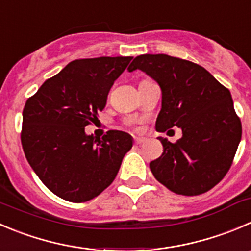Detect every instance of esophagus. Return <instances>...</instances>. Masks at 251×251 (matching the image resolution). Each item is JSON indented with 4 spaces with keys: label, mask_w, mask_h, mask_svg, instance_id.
Wrapping results in <instances>:
<instances>
[{
    "label": "esophagus",
    "mask_w": 251,
    "mask_h": 251,
    "mask_svg": "<svg viewBox=\"0 0 251 251\" xmlns=\"http://www.w3.org/2000/svg\"><path fill=\"white\" fill-rule=\"evenodd\" d=\"M145 138H143V137H136L135 138V143H136V145H141V143H143V142H145Z\"/></svg>",
    "instance_id": "esophagus-1"
}]
</instances>
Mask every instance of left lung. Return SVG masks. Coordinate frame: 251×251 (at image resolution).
Returning a JSON list of instances; mask_svg holds the SVG:
<instances>
[{"mask_svg":"<svg viewBox=\"0 0 251 251\" xmlns=\"http://www.w3.org/2000/svg\"><path fill=\"white\" fill-rule=\"evenodd\" d=\"M127 70L146 72L162 89L155 130L182 131L174 143L159 137L163 153L150 163L155 179L177 195L211 190L229 170L242 138L230 92L200 65L164 53L137 56Z\"/></svg>","mask_w":251,"mask_h":251,"instance_id":"obj_1","label":"left lung"}]
</instances>
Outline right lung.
I'll list each match as a JSON object with an SVG mask.
<instances>
[{"label":"right lung","mask_w":251,"mask_h":251,"mask_svg":"<svg viewBox=\"0 0 251 251\" xmlns=\"http://www.w3.org/2000/svg\"><path fill=\"white\" fill-rule=\"evenodd\" d=\"M131 56L81 58L46 79L23 109L21 141L26 160L51 193L86 202L115 179L132 137L110 130L101 138L84 127L105 108Z\"/></svg>","instance_id":"right-lung-1"}]
</instances>
